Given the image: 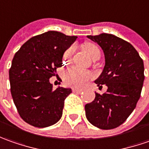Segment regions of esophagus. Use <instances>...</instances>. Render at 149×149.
<instances>
[{"instance_id":"34e87169","label":"esophagus","mask_w":149,"mask_h":149,"mask_svg":"<svg viewBox=\"0 0 149 149\" xmlns=\"http://www.w3.org/2000/svg\"><path fill=\"white\" fill-rule=\"evenodd\" d=\"M72 91L74 92V93H77V94H80V93H81L83 91L81 90V89H77V88H73L72 89Z\"/></svg>"}]
</instances>
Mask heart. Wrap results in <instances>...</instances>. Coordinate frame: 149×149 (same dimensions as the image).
<instances>
[{
  "mask_svg": "<svg viewBox=\"0 0 149 149\" xmlns=\"http://www.w3.org/2000/svg\"><path fill=\"white\" fill-rule=\"evenodd\" d=\"M86 53L90 56L91 58H95V56H100V51L97 45L92 43H86L83 46ZM74 52V48L71 47L66 50L63 55L64 62L69 61L72 58V55ZM92 75L90 72L86 70L80 69L77 67H72L68 70H66L63 74V81L64 83L68 86L75 87V88H81L86 84V82L91 78Z\"/></svg>",
  "mask_w": 149,
  "mask_h": 149,
  "instance_id": "obj_1",
  "label": "heart"
}]
</instances>
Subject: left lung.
Listing matches in <instances>:
<instances>
[{
	"instance_id": "obj_1",
	"label": "left lung",
	"mask_w": 149,
	"mask_h": 149,
	"mask_svg": "<svg viewBox=\"0 0 149 149\" xmlns=\"http://www.w3.org/2000/svg\"><path fill=\"white\" fill-rule=\"evenodd\" d=\"M100 46L105 56V66L95 81L103 95L95 92L94 100L85 105L86 116L92 125L111 130L122 125L135 108L144 81L143 62L134 46L110 33L87 35Z\"/></svg>"
}]
</instances>
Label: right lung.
Masks as SVG:
<instances>
[{"instance_id": "add662e5", "label": "right lung", "mask_w": 149, "mask_h": 149, "mask_svg": "<svg viewBox=\"0 0 149 149\" xmlns=\"http://www.w3.org/2000/svg\"><path fill=\"white\" fill-rule=\"evenodd\" d=\"M58 31L32 37L15 54L9 71L10 92L20 117L38 128L61 119L71 88H53L49 78L63 65L65 51L77 39Z\"/></svg>"}]
</instances>
